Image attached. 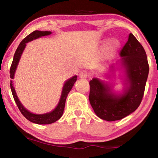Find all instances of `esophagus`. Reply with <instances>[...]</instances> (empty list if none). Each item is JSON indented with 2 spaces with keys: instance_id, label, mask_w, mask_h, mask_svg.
Wrapping results in <instances>:
<instances>
[{
  "instance_id": "34e87169",
  "label": "esophagus",
  "mask_w": 158,
  "mask_h": 158,
  "mask_svg": "<svg viewBox=\"0 0 158 158\" xmlns=\"http://www.w3.org/2000/svg\"><path fill=\"white\" fill-rule=\"evenodd\" d=\"M79 77L81 79H86L88 77V73H87L86 70H81V71L79 72Z\"/></svg>"
}]
</instances>
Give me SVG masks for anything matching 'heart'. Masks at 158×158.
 <instances>
[{
  "instance_id": "1",
  "label": "heart",
  "mask_w": 158,
  "mask_h": 158,
  "mask_svg": "<svg viewBox=\"0 0 158 158\" xmlns=\"http://www.w3.org/2000/svg\"><path fill=\"white\" fill-rule=\"evenodd\" d=\"M119 46H120V43H119V40L117 39H109L106 41V44H105L104 48V58L106 59H110L113 57L115 52L117 51Z\"/></svg>"
}]
</instances>
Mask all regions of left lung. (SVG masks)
<instances>
[{
    "label": "left lung",
    "instance_id": "obj_1",
    "mask_svg": "<svg viewBox=\"0 0 158 158\" xmlns=\"http://www.w3.org/2000/svg\"><path fill=\"white\" fill-rule=\"evenodd\" d=\"M119 56V60L105 68L108 71L103 77H112L114 70L119 69L123 81L121 91L116 92L113 84L99 78L94 77L90 81L89 101L94 113L110 122L124 118L138 108L149 70L144 48L133 34H129Z\"/></svg>",
    "mask_w": 158,
    "mask_h": 158
}]
</instances>
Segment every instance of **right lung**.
<instances>
[{
  "label": "right lung",
  "instance_id": "right-lung-1",
  "mask_svg": "<svg viewBox=\"0 0 158 158\" xmlns=\"http://www.w3.org/2000/svg\"><path fill=\"white\" fill-rule=\"evenodd\" d=\"M51 34L52 32L50 31H39V30H35V31L32 32V33H30V35H27L24 39H23L22 41L20 43L19 47H18L15 54H14L13 61H12L10 70V78L12 79V80H10L11 90H12V96H13V98L14 99H15L16 104H17L18 107H19L20 111H21V114L24 116L25 118L28 119L29 121L39 125L51 124V123H55L56 121H57L58 119L61 118V117L63 114V112H64L67 97H68L69 92L70 91V90L73 88L74 83L77 81V76H73V77L67 79V80L64 81L62 90H61L60 99H59V102H58V105L56 106V108L52 110H51V111L41 114L32 113V112H30V110H27V108L23 106L22 103L21 102L19 97H18L17 94H16L12 79L15 77L16 69H17L19 61L20 59H21V55H22L23 50H24L25 48H26L27 43L30 42V41H33V40L35 39H39V38L51 35Z\"/></svg>",
  "mask_w": 158,
  "mask_h": 158
}]
</instances>
